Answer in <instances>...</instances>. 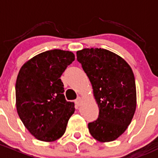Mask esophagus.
Returning a JSON list of instances; mask_svg holds the SVG:
<instances>
[{"mask_svg": "<svg viewBox=\"0 0 158 158\" xmlns=\"http://www.w3.org/2000/svg\"><path fill=\"white\" fill-rule=\"evenodd\" d=\"M75 103L77 104V106H81V103H82V98H81V97H78L77 98V100H75Z\"/></svg>", "mask_w": 158, "mask_h": 158, "instance_id": "obj_1", "label": "esophagus"}]
</instances>
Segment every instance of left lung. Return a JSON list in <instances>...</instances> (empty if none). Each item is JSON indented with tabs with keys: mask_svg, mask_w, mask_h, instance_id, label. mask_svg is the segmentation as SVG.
I'll list each match as a JSON object with an SVG mask.
<instances>
[{
	"mask_svg": "<svg viewBox=\"0 0 158 158\" xmlns=\"http://www.w3.org/2000/svg\"><path fill=\"white\" fill-rule=\"evenodd\" d=\"M93 87L99 116L88 124L89 131L100 142L115 141L125 132L136 110V87L133 71L119 55L103 48L77 52Z\"/></svg>",
	"mask_w": 158,
	"mask_h": 158,
	"instance_id": "obj_1",
	"label": "left lung"
}]
</instances>
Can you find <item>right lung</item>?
Here are the masks:
<instances>
[{
    "label": "right lung",
    "mask_w": 158,
    "mask_h": 158,
    "mask_svg": "<svg viewBox=\"0 0 158 158\" xmlns=\"http://www.w3.org/2000/svg\"><path fill=\"white\" fill-rule=\"evenodd\" d=\"M74 53L61 49L44 52L22 66L16 81V106L21 121L43 141H54L65 132L74 103L66 101L60 79Z\"/></svg>",
    "instance_id": "obj_1"
}]
</instances>
